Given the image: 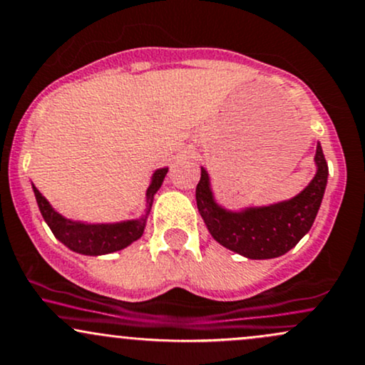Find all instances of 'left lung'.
Segmentation results:
<instances>
[{"label":"left lung","instance_id":"left-lung-1","mask_svg":"<svg viewBox=\"0 0 365 365\" xmlns=\"http://www.w3.org/2000/svg\"><path fill=\"white\" fill-rule=\"evenodd\" d=\"M316 163V177L292 200L267 207L247 209L244 212H228L217 207L212 200L206 170L200 168L195 199L209 233L226 249L249 259H271L287 254L311 230L319 211L328 182V163L321 145H317Z\"/></svg>","mask_w":365,"mask_h":365}]
</instances>
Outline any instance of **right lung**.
<instances>
[{
    "instance_id": "obj_1",
    "label": "right lung",
    "mask_w": 365,
    "mask_h": 365,
    "mask_svg": "<svg viewBox=\"0 0 365 365\" xmlns=\"http://www.w3.org/2000/svg\"><path fill=\"white\" fill-rule=\"evenodd\" d=\"M166 171L168 170L161 168L154 173L153 183H150L148 188V212L150 206H153L154 194H156L158 188L161 187L163 180H165ZM34 194L37 206L41 209V215H43L44 221L48 223L49 228H51L53 235L60 242H63L68 249H72L78 254L101 255L115 252V250L125 249V247L132 244V242H135L137 238H140L142 233H144L145 217L137 221H127V223L116 225L75 223V221L65 220V217L58 215L36 187Z\"/></svg>"
}]
</instances>
